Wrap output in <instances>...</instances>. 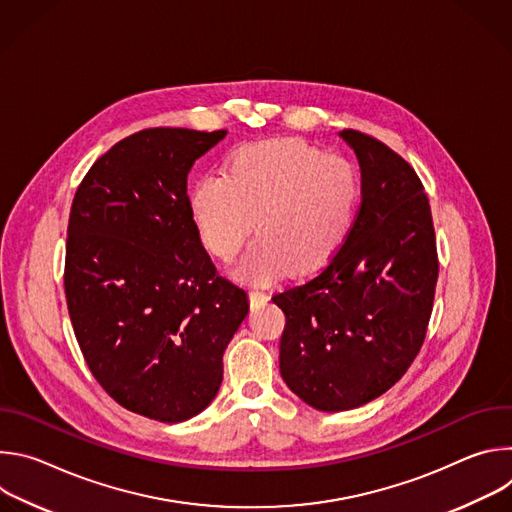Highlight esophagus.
<instances>
[{
  "mask_svg": "<svg viewBox=\"0 0 512 512\" xmlns=\"http://www.w3.org/2000/svg\"><path fill=\"white\" fill-rule=\"evenodd\" d=\"M249 298H251V304H253V306H259V304H265V302H267V296L263 294V291H259V289H251V291H249Z\"/></svg>",
  "mask_w": 512,
  "mask_h": 512,
  "instance_id": "obj_1",
  "label": "esophagus"
}]
</instances>
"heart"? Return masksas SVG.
<instances>
[{
  "instance_id": "1",
  "label": "heart",
  "mask_w": 512,
  "mask_h": 512,
  "mask_svg": "<svg viewBox=\"0 0 512 512\" xmlns=\"http://www.w3.org/2000/svg\"><path fill=\"white\" fill-rule=\"evenodd\" d=\"M358 194L344 160L300 139H275L237 150L225 176L198 178L188 206L200 243L225 263L241 253L255 223L259 239L237 273L269 281L289 267L310 273L326 265L352 229Z\"/></svg>"
}]
</instances>
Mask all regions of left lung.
Returning <instances> with one entry per match:
<instances>
[{
  "mask_svg": "<svg viewBox=\"0 0 512 512\" xmlns=\"http://www.w3.org/2000/svg\"><path fill=\"white\" fill-rule=\"evenodd\" d=\"M360 164V206L336 255L271 300L285 314L279 371L320 411H348L391 389L425 340L440 263L415 170L383 141L340 131Z\"/></svg>",
  "mask_w": 512,
  "mask_h": 512,
  "instance_id": "left-lung-1",
  "label": "left lung"
}]
</instances>
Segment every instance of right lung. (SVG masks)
Wrapping results in <instances>:
<instances>
[{"mask_svg":"<svg viewBox=\"0 0 512 512\" xmlns=\"http://www.w3.org/2000/svg\"><path fill=\"white\" fill-rule=\"evenodd\" d=\"M227 135L137 131L103 154L72 200L64 294L81 352L121 407L164 423L200 413L249 312L192 225L188 172Z\"/></svg>","mask_w":512,"mask_h":512,"instance_id":"1","label":"right lung"}]
</instances>
